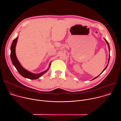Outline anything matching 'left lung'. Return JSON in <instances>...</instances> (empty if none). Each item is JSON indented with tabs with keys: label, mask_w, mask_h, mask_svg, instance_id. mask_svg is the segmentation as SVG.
Segmentation results:
<instances>
[{
	"label": "left lung",
	"mask_w": 121,
	"mask_h": 121,
	"mask_svg": "<svg viewBox=\"0 0 121 121\" xmlns=\"http://www.w3.org/2000/svg\"><path fill=\"white\" fill-rule=\"evenodd\" d=\"M104 40H105V42H106V43H107V45H108V48H109V52H110V45H109V43H108V42H107V40H106V39H104ZM110 54H109V59H108V64H109V60H110ZM108 64H107V65H106V67H105V68H104V69H103V71H102V72H103V71H104V70H105V69H106V68H107V66H108ZM99 76H97V77H95V78H93V79H92V80H93V79H95V78H98V77H99Z\"/></svg>",
	"instance_id": "1"
}]
</instances>
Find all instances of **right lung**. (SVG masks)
Instances as JSON below:
<instances>
[{
    "instance_id": "right-lung-1",
    "label": "right lung",
    "mask_w": 121,
    "mask_h": 121,
    "mask_svg": "<svg viewBox=\"0 0 121 121\" xmlns=\"http://www.w3.org/2000/svg\"><path fill=\"white\" fill-rule=\"evenodd\" d=\"M18 37L15 38L12 42V43L11 45L10 48V58L12 61V63L13 65L15 66L16 69L18 70L19 73L20 75H21L22 77L27 78L30 79H36L39 78L40 77H41L42 75H43L44 73H45L46 72L48 71L49 69L50 68V66L51 65V63H50L48 68L47 69L42 73H40L39 74H33L32 73H31L28 70H26L25 68H24L21 64L20 63L19 61H18V59H17L16 56V53H15V48L16 46V44L17 43V41H18Z\"/></svg>"
}]
</instances>
